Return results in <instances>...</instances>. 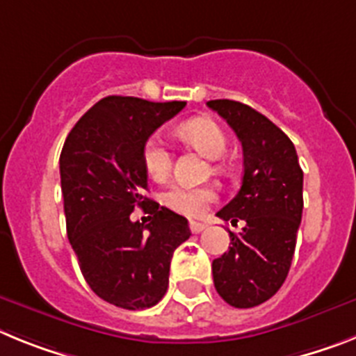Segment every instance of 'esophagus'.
I'll return each instance as SVG.
<instances>
[{
  "instance_id": "1",
  "label": "esophagus",
  "mask_w": 356,
  "mask_h": 356,
  "mask_svg": "<svg viewBox=\"0 0 356 356\" xmlns=\"http://www.w3.org/2000/svg\"><path fill=\"white\" fill-rule=\"evenodd\" d=\"M190 229L191 233H200V231L206 229V224L204 222H190Z\"/></svg>"
}]
</instances>
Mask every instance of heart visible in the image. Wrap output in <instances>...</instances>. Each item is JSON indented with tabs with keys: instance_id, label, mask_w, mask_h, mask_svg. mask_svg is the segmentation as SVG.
<instances>
[{
	"instance_id": "obj_1",
	"label": "heart",
	"mask_w": 356,
	"mask_h": 356,
	"mask_svg": "<svg viewBox=\"0 0 356 356\" xmlns=\"http://www.w3.org/2000/svg\"><path fill=\"white\" fill-rule=\"evenodd\" d=\"M179 140L193 147L208 159H218L227 147V138L218 123L209 118H191L175 129ZM143 166L148 177L154 181H165L172 170V152L165 141L154 136L143 148ZM216 200V190L213 186H174L163 193V204L172 211L188 218H199L208 211Z\"/></svg>"
}]
</instances>
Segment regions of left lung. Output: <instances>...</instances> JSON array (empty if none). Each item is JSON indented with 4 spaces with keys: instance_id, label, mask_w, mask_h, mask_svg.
<instances>
[{
    "instance_id": "8db88e82",
    "label": "left lung",
    "mask_w": 356,
    "mask_h": 356,
    "mask_svg": "<svg viewBox=\"0 0 356 356\" xmlns=\"http://www.w3.org/2000/svg\"><path fill=\"white\" fill-rule=\"evenodd\" d=\"M242 143V186L216 216L231 224L229 251L213 259V283L234 308L258 307L285 283L302 215V170L289 136L267 116L234 100H209Z\"/></svg>"
}]
</instances>
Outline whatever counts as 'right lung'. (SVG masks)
<instances>
[{
	"label": "right lung",
	"instance_id": "1",
	"mask_svg": "<svg viewBox=\"0 0 356 356\" xmlns=\"http://www.w3.org/2000/svg\"><path fill=\"white\" fill-rule=\"evenodd\" d=\"M184 105L105 97L76 122L60 152L67 238L88 285L114 307L157 305L174 251L191 236L184 216L143 197L145 145ZM138 205L153 215L148 225L130 220Z\"/></svg>",
	"mask_w": 356,
	"mask_h": 356
}]
</instances>
